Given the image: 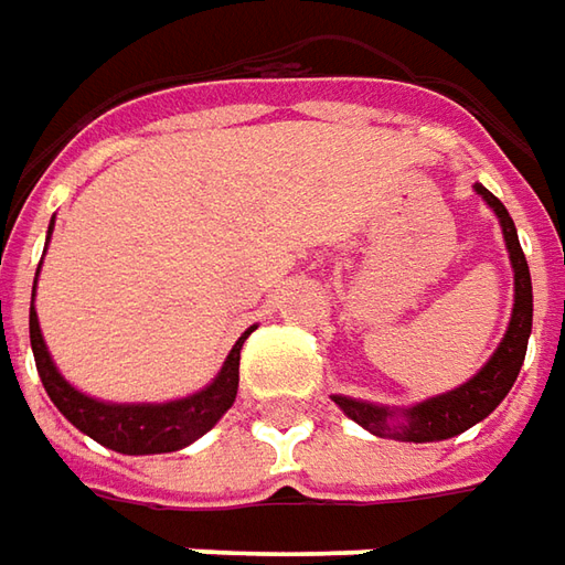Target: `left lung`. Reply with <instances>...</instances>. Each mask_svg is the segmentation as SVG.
Masks as SVG:
<instances>
[{"mask_svg":"<svg viewBox=\"0 0 565 565\" xmlns=\"http://www.w3.org/2000/svg\"><path fill=\"white\" fill-rule=\"evenodd\" d=\"M476 194H482V201L494 210V216L501 222L504 244L510 253V266H513V315H510L508 333L501 340V347L494 349V355L482 364V371L460 383L458 390L443 395H433L420 405L412 408H383L374 402L362 398H349V395H333V402L349 414L359 427L374 433L380 439H398V443H439L451 439L463 429L479 424L482 417L504 402L510 393L513 380L520 374L529 347V333H532V278H529V263H525L516 225L504 210V203L494 198L489 188L476 185Z\"/></svg>","mask_w":565,"mask_h":565,"instance_id":"obj_1","label":"left lung"}]
</instances>
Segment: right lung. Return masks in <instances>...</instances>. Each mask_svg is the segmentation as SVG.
<instances>
[{
  "mask_svg": "<svg viewBox=\"0 0 565 565\" xmlns=\"http://www.w3.org/2000/svg\"><path fill=\"white\" fill-rule=\"evenodd\" d=\"M52 225H55V218H52ZM52 225H49V234H52ZM36 275H40V268H36ZM250 331H244V337L234 343L216 380L210 386H203L201 393L175 398V402H160V405H153V402L117 405V402H98L92 395L73 390L71 383L57 374L55 362L45 349V340H42L33 299H30V347H33V359H36V371H40L45 393L55 402L57 412L64 414L79 433H86L95 443L114 448L120 455L179 451L194 439H201L206 429L216 427L218 417L234 405L241 347L250 337Z\"/></svg>",
  "mask_w": 565,
  "mask_h": 565,
  "instance_id": "1",
  "label": "right lung"
}]
</instances>
